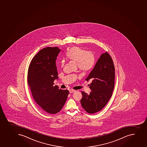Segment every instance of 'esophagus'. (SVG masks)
<instances>
[{"instance_id": "obj_1", "label": "esophagus", "mask_w": 147, "mask_h": 147, "mask_svg": "<svg viewBox=\"0 0 147 147\" xmlns=\"http://www.w3.org/2000/svg\"><path fill=\"white\" fill-rule=\"evenodd\" d=\"M76 92V90H72V89H70L69 90L70 93H73V92Z\"/></svg>"}]
</instances>
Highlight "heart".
I'll return each mask as SVG.
<instances>
[{"label": "heart", "mask_w": 147, "mask_h": 147, "mask_svg": "<svg viewBox=\"0 0 147 147\" xmlns=\"http://www.w3.org/2000/svg\"><path fill=\"white\" fill-rule=\"evenodd\" d=\"M68 59L77 62L78 67L81 71L86 72L93 68L95 63V57L93 53L86 51L80 47H74L70 48L66 54ZM65 65V61H61V67Z\"/></svg>", "instance_id": "obj_1"}]
</instances>
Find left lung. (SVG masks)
Instances as JSON below:
<instances>
[{
  "label": "left lung",
  "instance_id": "8db88e82",
  "mask_svg": "<svg viewBox=\"0 0 147 147\" xmlns=\"http://www.w3.org/2000/svg\"><path fill=\"white\" fill-rule=\"evenodd\" d=\"M115 68L108 53L102 54L86 80H92V90L88 94L81 92L82 107L89 113L99 112L105 107L112 96L115 85Z\"/></svg>",
  "mask_w": 147,
  "mask_h": 147
}]
</instances>
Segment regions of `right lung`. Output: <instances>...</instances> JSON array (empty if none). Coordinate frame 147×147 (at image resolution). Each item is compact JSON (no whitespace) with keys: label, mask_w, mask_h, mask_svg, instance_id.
Listing matches in <instances>:
<instances>
[{"label":"right lung","mask_w":147,"mask_h":147,"mask_svg":"<svg viewBox=\"0 0 147 147\" xmlns=\"http://www.w3.org/2000/svg\"><path fill=\"white\" fill-rule=\"evenodd\" d=\"M60 49L47 47L32 58L28 71V84L34 99L45 112L55 114L65 103L69 91L62 90L54 82L58 79L55 61Z\"/></svg>","instance_id":"right-lung-1"}]
</instances>
